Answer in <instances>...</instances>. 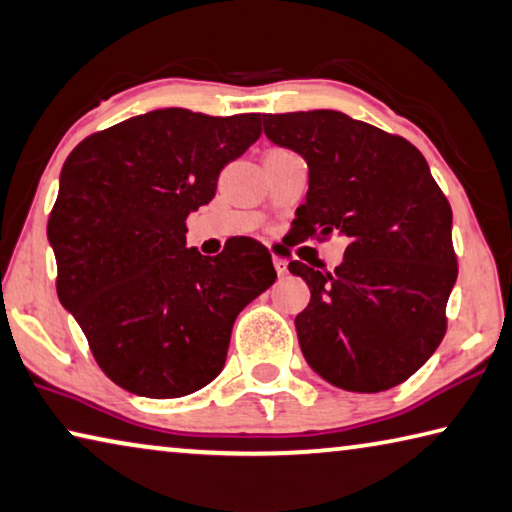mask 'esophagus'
<instances>
[{
	"label": "esophagus",
	"mask_w": 512,
	"mask_h": 512,
	"mask_svg": "<svg viewBox=\"0 0 512 512\" xmlns=\"http://www.w3.org/2000/svg\"><path fill=\"white\" fill-rule=\"evenodd\" d=\"M273 266H275V271H278V275H287V259H282V257H273Z\"/></svg>",
	"instance_id": "esophagus-1"
}]
</instances>
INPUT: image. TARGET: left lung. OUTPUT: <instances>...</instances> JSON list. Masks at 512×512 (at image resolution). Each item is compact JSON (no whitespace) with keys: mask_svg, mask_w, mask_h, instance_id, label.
I'll return each mask as SVG.
<instances>
[{"mask_svg":"<svg viewBox=\"0 0 512 512\" xmlns=\"http://www.w3.org/2000/svg\"><path fill=\"white\" fill-rule=\"evenodd\" d=\"M264 134L310 166L298 241L348 239L335 271L289 262L312 291L296 316L300 351L330 385L385 392L421 369L446 332L458 278L451 205L424 154L339 111L264 113Z\"/></svg>","mask_w":512,"mask_h":512,"instance_id":"1","label":"left lung"}]
</instances>
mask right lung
Segmentation results:
<instances>
[{
  "label": "right lung",
  "instance_id": "right-lung-1",
  "mask_svg": "<svg viewBox=\"0 0 512 512\" xmlns=\"http://www.w3.org/2000/svg\"><path fill=\"white\" fill-rule=\"evenodd\" d=\"M259 134V113L159 109L86 136L63 164L47 221L56 294L127 392L177 399L212 383L239 312L278 278L255 239L216 257L186 248V216Z\"/></svg>",
  "mask_w": 512,
  "mask_h": 512
}]
</instances>
